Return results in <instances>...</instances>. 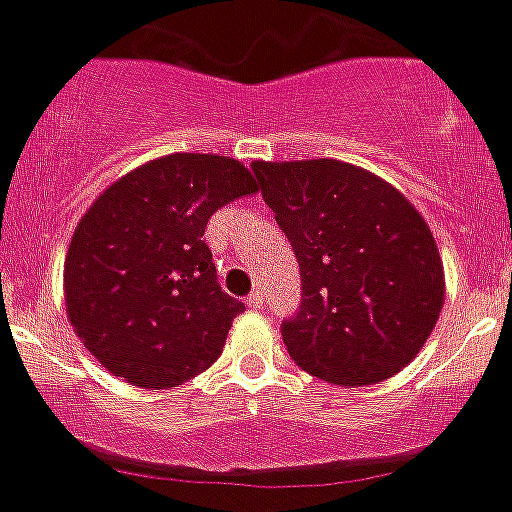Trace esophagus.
<instances>
[{
	"label": "esophagus",
	"mask_w": 512,
	"mask_h": 512,
	"mask_svg": "<svg viewBox=\"0 0 512 512\" xmlns=\"http://www.w3.org/2000/svg\"><path fill=\"white\" fill-rule=\"evenodd\" d=\"M262 301H265V296H262L260 288H255V291H252V293H247V299H244V304L250 306V309H260Z\"/></svg>",
	"instance_id": "1"
}]
</instances>
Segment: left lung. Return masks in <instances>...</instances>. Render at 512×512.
I'll list each match as a JSON object with an SVG mask.
<instances>
[{
    "label": "left lung",
    "instance_id": "obj_1",
    "mask_svg": "<svg viewBox=\"0 0 512 512\" xmlns=\"http://www.w3.org/2000/svg\"><path fill=\"white\" fill-rule=\"evenodd\" d=\"M252 172L299 260L301 304L281 324L293 361L337 386L394 376L425 345L446 293L428 224L389 182L340 159Z\"/></svg>",
    "mask_w": 512,
    "mask_h": 512
}]
</instances>
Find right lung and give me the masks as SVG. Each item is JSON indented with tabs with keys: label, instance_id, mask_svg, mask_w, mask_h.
<instances>
[{
	"label": "right lung",
	"instance_id": "right-lung-1",
	"mask_svg": "<svg viewBox=\"0 0 512 512\" xmlns=\"http://www.w3.org/2000/svg\"><path fill=\"white\" fill-rule=\"evenodd\" d=\"M255 190L237 159L170 154L84 213L64 262L66 314L110 373L167 389L219 358L244 304L221 291L203 234L221 206Z\"/></svg>",
	"mask_w": 512,
	"mask_h": 512
}]
</instances>
